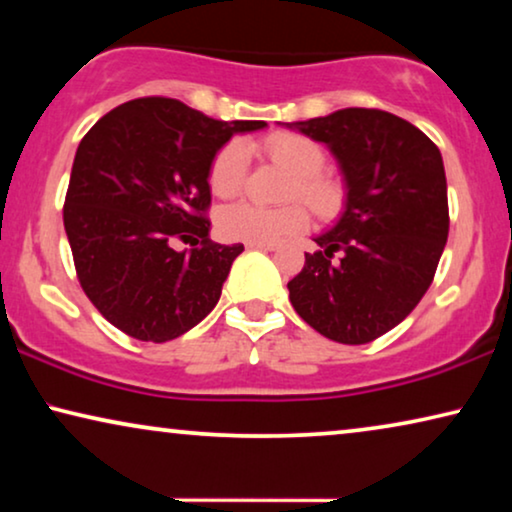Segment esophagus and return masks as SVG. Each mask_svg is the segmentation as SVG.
<instances>
[{
	"instance_id": "34e87169",
	"label": "esophagus",
	"mask_w": 512,
	"mask_h": 512,
	"mask_svg": "<svg viewBox=\"0 0 512 512\" xmlns=\"http://www.w3.org/2000/svg\"><path fill=\"white\" fill-rule=\"evenodd\" d=\"M249 249H263V251H275L279 244L277 242H247Z\"/></svg>"
}]
</instances>
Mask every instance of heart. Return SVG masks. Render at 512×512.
Instances as JSON below:
<instances>
[{"label": "heart", "mask_w": 512, "mask_h": 512, "mask_svg": "<svg viewBox=\"0 0 512 512\" xmlns=\"http://www.w3.org/2000/svg\"><path fill=\"white\" fill-rule=\"evenodd\" d=\"M261 149L270 160L293 174L289 198H300L321 216L333 214L340 207L342 188L321 170L326 165V151L319 142L298 132H277L265 139ZM249 151L240 139L223 144L209 165V188L216 198H235L247 179ZM216 226L226 240L235 242H279L310 226V214L300 202L265 209L251 202L223 207L216 216Z\"/></svg>", "instance_id": "1"}]
</instances>
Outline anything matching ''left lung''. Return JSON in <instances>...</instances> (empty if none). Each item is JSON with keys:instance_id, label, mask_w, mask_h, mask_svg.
<instances>
[{"instance_id": "8db88e82", "label": "left lung", "mask_w": 512, "mask_h": 512, "mask_svg": "<svg viewBox=\"0 0 512 512\" xmlns=\"http://www.w3.org/2000/svg\"><path fill=\"white\" fill-rule=\"evenodd\" d=\"M293 128L338 158L347 205L314 237L321 249L289 282L291 305L328 340L366 345L401 324L436 275L450 233L443 156L422 130L380 109H340Z\"/></svg>"}]
</instances>
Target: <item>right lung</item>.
<instances>
[{
    "label": "right lung",
    "mask_w": 512,
    "mask_h": 512,
    "mask_svg": "<svg viewBox=\"0 0 512 512\" xmlns=\"http://www.w3.org/2000/svg\"><path fill=\"white\" fill-rule=\"evenodd\" d=\"M261 128L214 121L172 97H139L81 139L62 219L81 289L118 331L167 342L219 303L244 247L209 240V165L235 132ZM174 239L194 249L177 252Z\"/></svg>",
    "instance_id": "add662e5"
}]
</instances>
